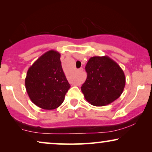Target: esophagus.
<instances>
[{
    "label": "esophagus",
    "instance_id": "obj_1",
    "mask_svg": "<svg viewBox=\"0 0 152 152\" xmlns=\"http://www.w3.org/2000/svg\"><path fill=\"white\" fill-rule=\"evenodd\" d=\"M79 71H80V72H82V71H83V68H80V69H79Z\"/></svg>",
    "mask_w": 152,
    "mask_h": 152
}]
</instances>
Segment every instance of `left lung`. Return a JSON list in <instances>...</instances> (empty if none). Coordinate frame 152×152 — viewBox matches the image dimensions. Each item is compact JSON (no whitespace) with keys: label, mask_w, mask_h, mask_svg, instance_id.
<instances>
[{"label":"left lung","mask_w":152,"mask_h":152,"mask_svg":"<svg viewBox=\"0 0 152 152\" xmlns=\"http://www.w3.org/2000/svg\"><path fill=\"white\" fill-rule=\"evenodd\" d=\"M85 70L87 78L81 88L91 104L106 106L121 95L125 86V75L120 66L111 58L108 56L91 57Z\"/></svg>","instance_id":"left-lung-1"}]
</instances>
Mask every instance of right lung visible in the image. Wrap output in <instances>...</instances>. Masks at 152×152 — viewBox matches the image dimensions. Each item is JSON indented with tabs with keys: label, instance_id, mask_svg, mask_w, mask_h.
<instances>
[{
	"label": "right lung",
	"instance_id": "obj_1",
	"mask_svg": "<svg viewBox=\"0 0 152 152\" xmlns=\"http://www.w3.org/2000/svg\"><path fill=\"white\" fill-rule=\"evenodd\" d=\"M59 53L49 50L29 68L25 85L31 101L45 110L57 109L63 103L70 85L63 71Z\"/></svg>",
	"mask_w": 152,
	"mask_h": 152
}]
</instances>
